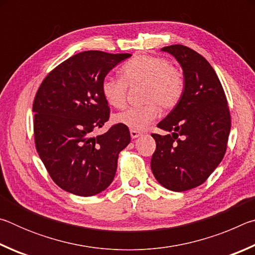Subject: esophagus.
I'll return each instance as SVG.
<instances>
[{"instance_id": "1", "label": "esophagus", "mask_w": 255, "mask_h": 255, "mask_svg": "<svg viewBox=\"0 0 255 255\" xmlns=\"http://www.w3.org/2000/svg\"><path fill=\"white\" fill-rule=\"evenodd\" d=\"M141 135V133L139 132V131H137V130H130V136H131V138H133V139H135V138H138Z\"/></svg>"}]
</instances>
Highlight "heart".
Wrapping results in <instances>:
<instances>
[{
  "label": "heart",
  "mask_w": 255,
  "mask_h": 255,
  "mask_svg": "<svg viewBox=\"0 0 255 255\" xmlns=\"http://www.w3.org/2000/svg\"><path fill=\"white\" fill-rule=\"evenodd\" d=\"M122 77L107 75L102 80L101 92L110 106L120 108L126 102L127 85L144 83L141 107L127 108L116 116V122L131 130H143L158 115V107L170 110L178 105L184 92L181 73L169 60L152 55H138L120 68Z\"/></svg>",
  "instance_id": "heart-1"
}]
</instances>
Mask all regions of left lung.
I'll return each mask as SVG.
<instances>
[{
	"label": "left lung",
	"instance_id": "1",
	"mask_svg": "<svg viewBox=\"0 0 255 255\" xmlns=\"http://www.w3.org/2000/svg\"><path fill=\"white\" fill-rule=\"evenodd\" d=\"M161 50L180 64L184 92L157 125L171 133H152L156 149L150 169L164 188L182 192L204 183L222 162L231 131V115L217 74L200 54L182 45Z\"/></svg>",
	"mask_w": 255,
	"mask_h": 255
}]
</instances>
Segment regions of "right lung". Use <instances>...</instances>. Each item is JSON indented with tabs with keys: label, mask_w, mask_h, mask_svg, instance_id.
Returning a JSON list of instances; mask_svg holds the SVG:
<instances>
[{
	"label": "right lung",
	"mask_w": 255,
	"mask_h": 255,
	"mask_svg": "<svg viewBox=\"0 0 255 255\" xmlns=\"http://www.w3.org/2000/svg\"><path fill=\"white\" fill-rule=\"evenodd\" d=\"M130 54L88 50L51 71L34 97V143L54 182L81 197L102 192L117 171L118 155L130 143L127 127L117 124L93 136L109 119L102 80Z\"/></svg>",
	"instance_id": "right-lung-1"
}]
</instances>
